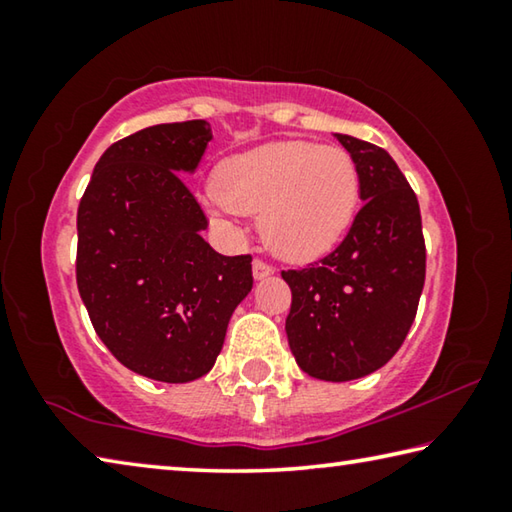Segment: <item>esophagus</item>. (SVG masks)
Masks as SVG:
<instances>
[{"label": "esophagus", "mask_w": 512, "mask_h": 512, "mask_svg": "<svg viewBox=\"0 0 512 512\" xmlns=\"http://www.w3.org/2000/svg\"><path fill=\"white\" fill-rule=\"evenodd\" d=\"M273 273V266L268 264V262H264V259H255L253 262V275H255V280H264V277H268Z\"/></svg>", "instance_id": "obj_1"}]
</instances>
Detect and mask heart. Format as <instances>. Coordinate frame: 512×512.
Returning <instances> with one entry per match:
<instances>
[{
	"label": "heart",
	"instance_id": "obj_1",
	"mask_svg": "<svg viewBox=\"0 0 512 512\" xmlns=\"http://www.w3.org/2000/svg\"><path fill=\"white\" fill-rule=\"evenodd\" d=\"M210 210L221 223L262 214L266 246L291 262H309L339 244L357 214L359 169L343 149L271 142L223 160Z\"/></svg>",
	"mask_w": 512,
	"mask_h": 512
}]
</instances>
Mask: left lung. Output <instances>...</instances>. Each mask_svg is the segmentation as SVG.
<instances>
[{"label": "left lung", "instance_id": "8db88e82", "mask_svg": "<svg viewBox=\"0 0 512 512\" xmlns=\"http://www.w3.org/2000/svg\"><path fill=\"white\" fill-rule=\"evenodd\" d=\"M359 169L363 207L332 253L282 271L291 289L287 339L298 366L325 381L379 370L400 350L427 268L418 196L379 146L336 135Z\"/></svg>", "mask_w": 512, "mask_h": 512}]
</instances>
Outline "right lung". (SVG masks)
Instances as JSON below:
<instances>
[{
    "label": "right lung",
    "instance_id": "obj_1",
    "mask_svg": "<svg viewBox=\"0 0 512 512\" xmlns=\"http://www.w3.org/2000/svg\"><path fill=\"white\" fill-rule=\"evenodd\" d=\"M212 140L203 119L158 124L108 146L79 203L76 284L94 332L137 375L185 384L210 372L253 257L219 255L183 171Z\"/></svg>",
    "mask_w": 512,
    "mask_h": 512
}]
</instances>
